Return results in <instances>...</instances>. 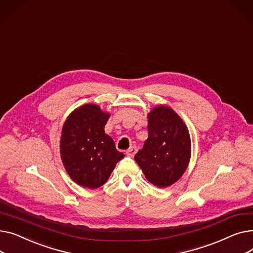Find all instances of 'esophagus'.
<instances>
[{"label": "esophagus", "instance_id": "1", "mask_svg": "<svg viewBox=\"0 0 253 253\" xmlns=\"http://www.w3.org/2000/svg\"><path fill=\"white\" fill-rule=\"evenodd\" d=\"M137 152V148L135 147V145H132V147H130L127 151H126V155L129 156V157H133Z\"/></svg>", "mask_w": 253, "mask_h": 253}]
</instances>
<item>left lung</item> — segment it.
<instances>
[{
  "instance_id": "1",
  "label": "left lung",
  "mask_w": 253,
  "mask_h": 253,
  "mask_svg": "<svg viewBox=\"0 0 253 253\" xmlns=\"http://www.w3.org/2000/svg\"><path fill=\"white\" fill-rule=\"evenodd\" d=\"M149 137L134 159L144 176L158 188L177 181L191 158V138L181 118L166 105L148 115Z\"/></svg>"
}]
</instances>
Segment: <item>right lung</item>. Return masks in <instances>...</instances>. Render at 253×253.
<instances>
[{"label":"right lung","mask_w":253,"mask_h":253,"mask_svg":"<svg viewBox=\"0 0 253 253\" xmlns=\"http://www.w3.org/2000/svg\"><path fill=\"white\" fill-rule=\"evenodd\" d=\"M110 114L96 104L76 109L63 124L60 156L71 178L79 185L97 189L109 179L116 164L125 157L104 133Z\"/></svg>","instance_id":"add662e5"}]
</instances>
